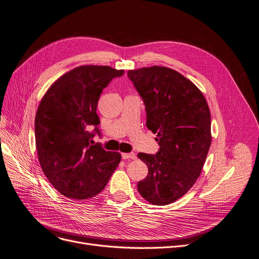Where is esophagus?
<instances>
[{
  "instance_id": "obj_1",
  "label": "esophagus",
  "mask_w": 259,
  "mask_h": 259,
  "mask_svg": "<svg viewBox=\"0 0 259 259\" xmlns=\"http://www.w3.org/2000/svg\"><path fill=\"white\" fill-rule=\"evenodd\" d=\"M121 157H122V159H132V160H135V159H137V156H136V154L135 153H129V154H122L121 155Z\"/></svg>"
}]
</instances>
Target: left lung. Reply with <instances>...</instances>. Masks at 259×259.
Segmentation results:
<instances>
[{"label":"left lung","instance_id":"1","mask_svg":"<svg viewBox=\"0 0 259 259\" xmlns=\"http://www.w3.org/2000/svg\"><path fill=\"white\" fill-rule=\"evenodd\" d=\"M145 105L146 127L157 135L155 155L139 153L148 168L138 190L152 204L177 201L193 187L211 146V114L193 82L164 66L128 71Z\"/></svg>","mask_w":259,"mask_h":259}]
</instances>
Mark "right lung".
Returning <instances> with one entry per match:
<instances>
[{
  "instance_id": "add662e5",
  "label": "right lung",
  "mask_w": 259,
  "mask_h": 259,
  "mask_svg": "<svg viewBox=\"0 0 259 259\" xmlns=\"http://www.w3.org/2000/svg\"><path fill=\"white\" fill-rule=\"evenodd\" d=\"M123 70L82 65L55 81L35 115V143L41 169L52 185L68 198L97 196L120 162L119 153L106 152L97 104L103 89Z\"/></svg>"
}]
</instances>
